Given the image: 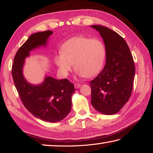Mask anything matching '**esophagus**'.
Here are the masks:
<instances>
[{
	"label": "esophagus",
	"mask_w": 153,
	"mask_h": 153,
	"mask_svg": "<svg viewBox=\"0 0 153 153\" xmlns=\"http://www.w3.org/2000/svg\"><path fill=\"white\" fill-rule=\"evenodd\" d=\"M74 86H75V88L77 89V88H79L80 86H81V84H74Z\"/></svg>",
	"instance_id": "34e87169"
}]
</instances>
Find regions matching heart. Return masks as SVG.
<instances>
[{"label":"heart","mask_w":153,"mask_h":153,"mask_svg":"<svg viewBox=\"0 0 153 153\" xmlns=\"http://www.w3.org/2000/svg\"><path fill=\"white\" fill-rule=\"evenodd\" d=\"M61 53L55 60L64 76L72 71L75 63L80 77L94 76L101 70L106 56L105 46L101 40L84 36H77L66 41L61 46Z\"/></svg>","instance_id":"heart-1"}]
</instances>
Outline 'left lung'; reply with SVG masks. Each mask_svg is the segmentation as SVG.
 <instances>
[{
  "label": "left lung",
  "instance_id": "1",
  "mask_svg": "<svg viewBox=\"0 0 153 153\" xmlns=\"http://www.w3.org/2000/svg\"><path fill=\"white\" fill-rule=\"evenodd\" d=\"M100 33L106 48V63L90 82L91 104L98 112L113 115L130 97L135 75L133 56L125 40L117 32L99 25H91Z\"/></svg>",
  "mask_w": 153,
  "mask_h": 153
}]
</instances>
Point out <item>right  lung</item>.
<instances>
[{"instance_id":"obj_1","label":"right lung","mask_w":153,"mask_h":153,"mask_svg":"<svg viewBox=\"0 0 153 153\" xmlns=\"http://www.w3.org/2000/svg\"><path fill=\"white\" fill-rule=\"evenodd\" d=\"M50 30L31 35L17 51L12 65V76L20 99L25 107L36 117L49 122H58L68 115L71 108V96L75 92L73 84L67 79H56L46 76L42 84L28 83L23 75L25 59L30 52L46 45Z\"/></svg>"}]
</instances>
